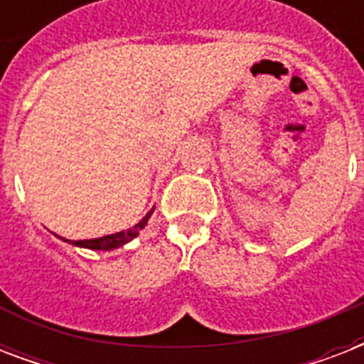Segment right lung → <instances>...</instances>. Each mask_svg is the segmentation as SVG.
Segmentation results:
<instances>
[{"label":"right lung","mask_w":364,"mask_h":364,"mask_svg":"<svg viewBox=\"0 0 364 364\" xmlns=\"http://www.w3.org/2000/svg\"><path fill=\"white\" fill-rule=\"evenodd\" d=\"M153 211H154V208L149 211L147 215L143 217L141 221L137 223V225H134L132 228H126V230H121V232H117V234H109V236H102V238H94V240H65V238H62V240H64L65 243L75 245V247L92 249V251H111V249L122 247V245H126V243L132 242V240L136 238L137 234H139V230H143V228H145L147 221L151 219V215H153Z\"/></svg>","instance_id":"right-lung-1"}]
</instances>
